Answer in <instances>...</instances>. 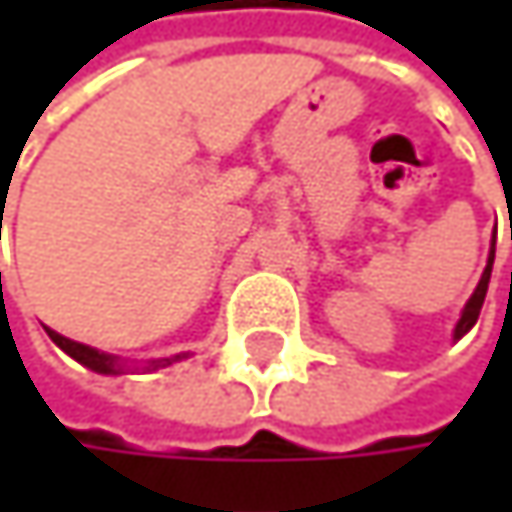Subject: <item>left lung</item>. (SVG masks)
<instances>
[{"instance_id": "obj_1", "label": "left lung", "mask_w": 512, "mask_h": 512, "mask_svg": "<svg viewBox=\"0 0 512 512\" xmlns=\"http://www.w3.org/2000/svg\"><path fill=\"white\" fill-rule=\"evenodd\" d=\"M492 260H495V237H492V249H489V260H486V269H483V275H480V281H477V287H474V293H471V299L465 302V308H462V317L460 323H457V329H454V341H460L462 335L477 323V317H480V308H483V299H486V290H489V275H492Z\"/></svg>"}]
</instances>
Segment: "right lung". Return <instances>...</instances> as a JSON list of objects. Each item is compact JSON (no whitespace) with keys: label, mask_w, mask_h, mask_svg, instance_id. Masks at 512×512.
<instances>
[{"label":"right lung","mask_w":512,"mask_h":512,"mask_svg":"<svg viewBox=\"0 0 512 512\" xmlns=\"http://www.w3.org/2000/svg\"><path fill=\"white\" fill-rule=\"evenodd\" d=\"M47 335H50L55 347H61L67 356L76 358L79 364H85V367H88V370H94V373H124V364L118 361V356H109V353H100V350H94V347L76 344V341H70V338H64V335H58V332H52V329H47ZM180 358L183 356L154 358V361H148V364H145V370L168 367V364H174V361H180Z\"/></svg>","instance_id":"add662e5"}]
</instances>
